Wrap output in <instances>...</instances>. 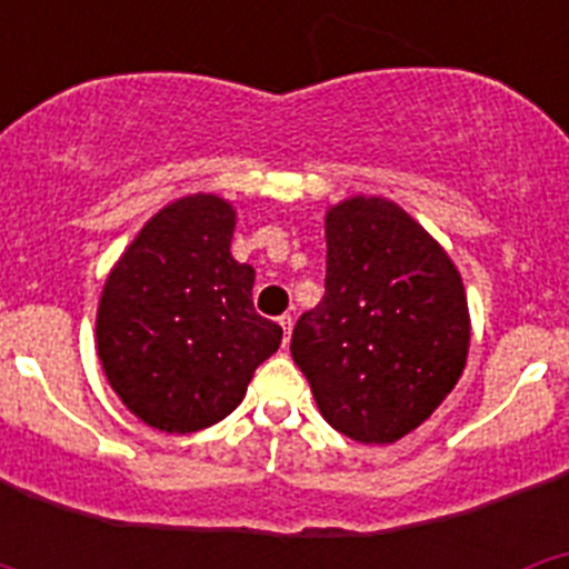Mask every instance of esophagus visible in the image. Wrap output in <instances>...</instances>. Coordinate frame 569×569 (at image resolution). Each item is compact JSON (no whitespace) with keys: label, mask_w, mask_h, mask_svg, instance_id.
<instances>
[{"label":"esophagus","mask_w":569,"mask_h":569,"mask_svg":"<svg viewBox=\"0 0 569 569\" xmlns=\"http://www.w3.org/2000/svg\"><path fill=\"white\" fill-rule=\"evenodd\" d=\"M279 325H281V333H284V345H288L290 333H293V316H290V313L279 316Z\"/></svg>","instance_id":"1"}]
</instances>
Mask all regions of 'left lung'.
Masks as SVG:
<instances>
[{"instance_id":"1","label":"left lung","mask_w":569,"mask_h":569,"mask_svg":"<svg viewBox=\"0 0 569 569\" xmlns=\"http://www.w3.org/2000/svg\"><path fill=\"white\" fill-rule=\"evenodd\" d=\"M325 236V296L296 321L290 353L330 427L361 445H393L465 370V284L430 233L387 199L336 204Z\"/></svg>"}]
</instances>
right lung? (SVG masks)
Wrapping results in <instances>:
<instances>
[{
  "label": "right lung",
  "instance_id": "add662e5",
  "mask_svg": "<svg viewBox=\"0 0 569 569\" xmlns=\"http://www.w3.org/2000/svg\"><path fill=\"white\" fill-rule=\"evenodd\" d=\"M236 213L210 193L150 219L116 261L97 313L104 376L144 425L193 433L244 399L281 328L253 308V268L230 256Z\"/></svg>",
  "mask_w": 569,
  "mask_h": 569
}]
</instances>
